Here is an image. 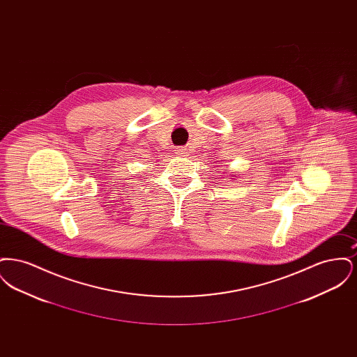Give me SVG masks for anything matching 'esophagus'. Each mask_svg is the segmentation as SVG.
<instances>
[{
    "mask_svg": "<svg viewBox=\"0 0 357 357\" xmlns=\"http://www.w3.org/2000/svg\"><path fill=\"white\" fill-rule=\"evenodd\" d=\"M176 153H178V155H179V156H186L187 153V150L186 149H183V147H181V149H178V150H176Z\"/></svg>",
    "mask_w": 357,
    "mask_h": 357,
    "instance_id": "34e87169",
    "label": "esophagus"
}]
</instances>
